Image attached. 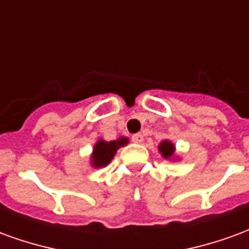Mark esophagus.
<instances>
[{
    "label": "esophagus",
    "mask_w": 249,
    "mask_h": 249,
    "mask_svg": "<svg viewBox=\"0 0 249 249\" xmlns=\"http://www.w3.org/2000/svg\"><path fill=\"white\" fill-rule=\"evenodd\" d=\"M132 141H133L135 144H141V142L144 141V136L141 135V133H136V135L132 136Z\"/></svg>",
    "instance_id": "1"
}]
</instances>
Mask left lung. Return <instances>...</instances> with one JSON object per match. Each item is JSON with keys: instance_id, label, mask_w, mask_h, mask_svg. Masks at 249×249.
Masks as SVG:
<instances>
[{"instance_id": "8db88e82", "label": "left lung", "mask_w": 249, "mask_h": 249, "mask_svg": "<svg viewBox=\"0 0 249 249\" xmlns=\"http://www.w3.org/2000/svg\"><path fill=\"white\" fill-rule=\"evenodd\" d=\"M175 151H176V148L172 141L164 140L159 144V152L161 153V156L165 160H172V159L178 160V156H175Z\"/></svg>"}]
</instances>
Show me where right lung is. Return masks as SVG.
Instances as JSON below:
<instances>
[{"label": "right lung", "mask_w": 249, "mask_h": 249, "mask_svg": "<svg viewBox=\"0 0 249 249\" xmlns=\"http://www.w3.org/2000/svg\"><path fill=\"white\" fill-rule=\"evenodd\" d=\"M129 140L126 137H119L117 140L105 141L103 139L94 144L92 155H90V164L93 168H103L107 167L109 162L112 161V159L116 155V152L121 146L126 145Z\"/></svg>", "instance_id": "1"}]
</instances>
